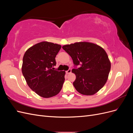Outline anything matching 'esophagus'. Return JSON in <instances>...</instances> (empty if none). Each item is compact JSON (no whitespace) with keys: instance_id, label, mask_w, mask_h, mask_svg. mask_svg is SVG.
Returning a JSON list of instances; mask_svg holds the SVG:
<instances>
[{"instance_id":"obj_1","label":"esophagus","mask_w":133,"mask_h":133,"mask_svg":"<svg viewBox=\"0 0 133 133\" xmlns=\"http://www.w3.org/2000/svg\"><path fill=\"white\" fill-rule=\"evenodd\" d=\"M71 72V69H69L67 71H66V73L67 74H70Z\"/></svg>"}]
</instances>
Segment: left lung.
I'll return each mask as SVG.
<instances>
[{
    "label": "left lung",
    "instance_id": "1",
    "mask_svg": "<svg viewBox=\"0 0 133 133\" xmlns=\"http://www.w3.org/2000/svg\"><path fill=\"white\" fill-rule=\"evenodd\" d=\"M73 59L76 75L75 89L83 95H92L105 85L111 64L103 48L94 43L78 42L62 46ZM81 65L80 68L76 66Z\"/></svg>",
    "mask_w": 133,
    "mask_h": 133
}]
</instances>
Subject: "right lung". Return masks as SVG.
I'll return each instance as SVG.
<instances>
[{
    "label": "right lung",
    "instance_id": "1",
    "mask_svg": "<svg viewBox=\"0 0 133 133\" xmlns=\"http://www.w3.org/2000/svg\"><path fill=\"white\" fill-rule=\"evenodd\" d=\"M61 45L43 42L28 49L24 55L22 71L30 89L43 98H50L61 90L65 71L54 70Z\"/></svg>",
    "mask_w": 133,
    "mask_h": 133
}]
</instances>
